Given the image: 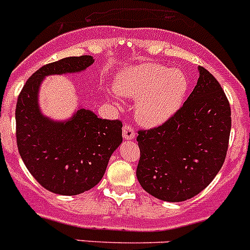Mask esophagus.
<instances>
[{
	"label": "esophagus",
	"instance_id": "1",
	"mask_svg": "<svg viewBox=\"0 0 250 250\" xmlns=\"http://www.w3.org/2000/svg\"><path fill=\"white\" fill-rule=\"evenodd\" d=\"M135 135H136V132H135L134 127L130 125V124H125L123 127V136L124 139H126V140H131V139H134Z\"/></svg>",
	"mask_w": 250,
	"mask_h": 250
}]
</instances>
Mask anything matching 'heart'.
<instances>
[{"mask_svg":"<svg viewBox=\"0 0 250 250\" xmlns=\"http://www.w3.org/2000/svg\"><path fill=\"white\" fill-rule=\"evenodd\" d=\"M115 86L119 94L137 100V120L146 126H156L181 106L188 80L182 70L150 63L123 70Z\"/></svg>","mask_w":250,"mask_h":250,"instance_id":"heart-1","label":"heart"}]
</instances>
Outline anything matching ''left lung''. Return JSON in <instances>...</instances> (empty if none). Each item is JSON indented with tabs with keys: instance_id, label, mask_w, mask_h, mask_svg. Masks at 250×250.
<instances>
[{
	"instance_id": "8db88e82",
	"label": "left lung",
	"mask_w": 250,
	"mask_h": 250,
	"mask_svg": "<svg viewBox=\"0 0 250 250\" xmlns=\"http://www.w3.org/2000/svg\"><path fill=\"white\" fill-rule=\"evenodd\" d=\"M197 85L168 120L137 131L136 176L151 196L167 202L194 197L212 182L229 144L230 105L218 80L198 68Z\"/></svg>"
}]
</instances>
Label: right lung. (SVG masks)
<instances>
[{
	"label": "right lung",
	"instance_id": "1",
	"mask_svg": "<svg viewBox=\"0 0 250 250\" xmlns=\"http://www.w3.org/2000/svg\"><path fill=\"white\" fill-rule=\"evenodd\" d=\"M93 62L91 56H80L45 64L31 75L18 95V151L37 182L53 193L74 196L93 188L104 176L111 153L123 141L120 120L100 119L90 110H78L64 123L41 114L37 100L43 78L82 72Z\"/></svg>",
	"mask_w": 250,
	"mask_h": 250
}]
</instances>
